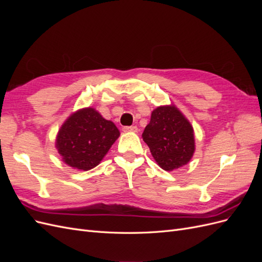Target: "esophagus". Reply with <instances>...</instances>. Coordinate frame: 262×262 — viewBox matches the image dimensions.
<instances>
[{"instance_id": "34e87169", "label": "esophagus", "mask_w": 262, "mask_h": 262, "mask_svg": "<svg viewBox=\"0 0 262 262\" xmlns=\"http://www.w3.org/2000/svg\"><path fill=\"white\" fill-rule=\"evenodd\" d=\"M123 131H124V132H138V128H137L136 125L123 126Z\"/></svg>"}]
</instances>
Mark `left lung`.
Instances as JSON below:
<instances>
[{
    "label": "left lung",
    "mask_w": 262,
    "mask_h": 262,
    "mask_svg": "<svg viewBox=\"0 0 262 262\" xmlns=\"http://www.w3.org/2000/svg\"><path fill=\"white\" fill-rule=\"evenodd\" d=\"M142 138L157 165L166 171L187 165L195 150L192 124L172 104L153 110Z\"/></svg>",
    "instance_id": "left-lung-1"
}]
</instances>
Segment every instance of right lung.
Masks as SVG:
<instances>
[{
    "mask_svg": "<svg viewBox=\"0 0 262 262\" xmlns=\"http://www.w3.org/2000/svg\"><path fill=\"white\" fill-rule=\"evenodd\" d=\"M120 137L116 124L96 109L86 107L71 114L55 138L62 161L78 170H90L102 161Z\"/></svg>",
    "mask_w": 262,
    "mask_h": 262,
    "instance_id": "right-lung-1",
    "label": "right lung"
}]
</instances>
